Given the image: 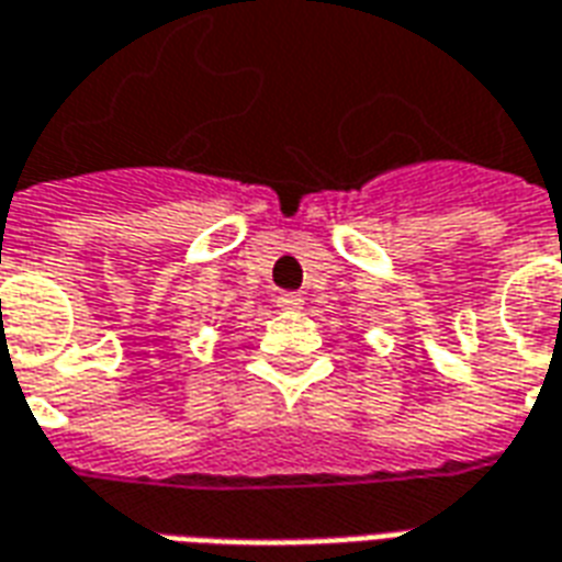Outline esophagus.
<instances>
[{"instance_id": "obj_1", "label": "esophagus", "mask_w": 562, "mask_h": 562, "mask_svg": "<svg viewBox=\"0 0 562 562\" xmlns=\"http://www.w3.org/2000/svg\"><path fill=\"white\" fill-rule=\"evenodd\" d=\"M277 303H280L282 310H301L303 294L301 292H282L280 297H277Z\"/></svg>"}]
</instances>
